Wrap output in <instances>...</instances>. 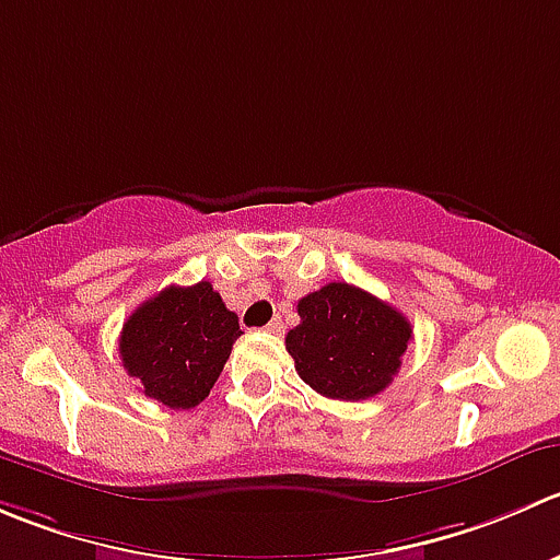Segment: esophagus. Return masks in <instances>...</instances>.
<instances>
[{
    "mask_svg": "<svg viewBox=\"0 0 560 560\" xmlns=\"http://www.w3.org/2000/svg\"><path fill=\"white\" fill-rule=\"evenodd\" d=\"M265 330H270V334H281V330H284V319L273 317L268 325H265Z\"/></svg>",
    "mask_w": 560,
    "mask_h": 560,
    "instance_id": "esophagus-1",
    "label": "esophagus"
}]
</instances>
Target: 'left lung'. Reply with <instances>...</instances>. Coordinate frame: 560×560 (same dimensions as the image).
<instances>
[{"label": "left lung", "mask_w": 560, "mask_h": 560, "mask_svg": "<svg viewBox=\"0 0 560 560\" xmlns=\"http://www.w3.org/2000/svg\"><path fill=\"white\" fill-rule=\"evenodd\" d=\"M298 314L287 352L303 383L328 399L358 401L388 388L412 339L405 314L345 281L308 292Z\"/></svg>", "instance_id": "1"}]
</instances>
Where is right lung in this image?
<instances>
[{"label":"right lung","instance_id":"right-lung-1","mask_svg":"<svg viewBox=\"0 0 560 560\" xmlns=\"http://www.w3.org/2000/svg\"><path fill=\"white\" fill-rule=\"evenodd\" d=\"M237 314L230 312L210 281L166 287L144 301L122 325L119 355L144 396L188 410L210 394L232 345L241 336Z\"/></svg>","mask_w":560,"mask_h":560}]
</instances>
